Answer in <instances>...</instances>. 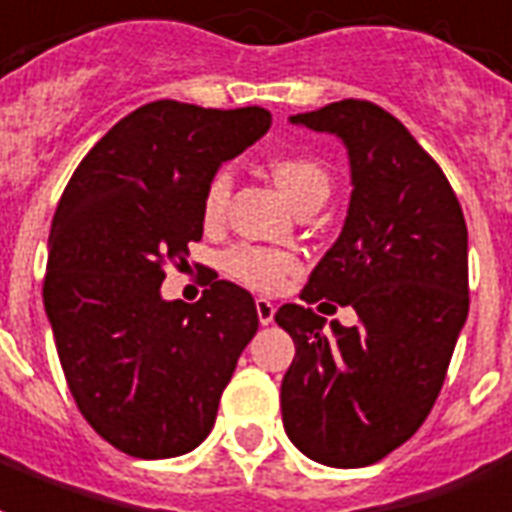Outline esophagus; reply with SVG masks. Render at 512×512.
Here are the masks:
<instances>
[{
  "label": "esophagus",
  "mask_w": 512,
  "mask_h": 512,
  "mask_svg": "<svg viewBox=\"0 0 512 512\" xmlns=\"http://www.w3.org/2000/svg\"><path fill=\"white\" fill-rule=\"evenodd\" d=\"M255 309H257V320H260V325L274 323V314H276L274 301H268V298H257Z\"/></svg>",
  "instance_id": "34e87169"
}]
</instances>
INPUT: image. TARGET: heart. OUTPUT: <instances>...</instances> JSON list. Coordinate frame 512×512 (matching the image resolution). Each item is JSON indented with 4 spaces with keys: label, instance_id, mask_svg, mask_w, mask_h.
I'll return each mask as SVG.
<instances>
[{
    "label": "heart",
    "instance_id": "heart-1",
    "mask_svg": "<svg viewBox=\"0 0 512 512\" xmlns=\"http://www.w3.org/2000/svg\"><path fill=\"white\" fill-rule=\"evenodd\" d=\"M271 176H274L276 187L282 189V195L293 208L304 206L309 200H325L331 179L328 170L306 154H285L271 162ZM230 187L233 181L225 170L214 173V179L208 181L206 195H203V222L206 225H217L219 219L225 217L227 198H230ZM225 271L241 285L252 287V290H263V293H274L285 285L287 276L298 271V257L285 252V249H271V246H255V244H238L222 260Z\"/></svg>",
    "mask_w": 512,
    "mask_h": 512
}]
</instances>
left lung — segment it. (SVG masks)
Segmentation results:
<instances>
[{
    "mask_svg": "<svg viewBox=\"0 0 512 512\" xmlns=\"http://www.w3.org/2000/svg\"><path fill=\"white\" fill-rule=\"evenodd\" d=\"M331 132L350 157L352 195L306 304L352 306L344 328L309 306L276 312L295 342L282 380L290 442L328 467H369L404 445L434 407L469 312L467 222L439 165L396 116L366 100L290 116Z\"/></svg>",
    "mask_w": 512,
    "mask_h": 512,
    "instance_id": "8db88e82",
    "label": "left lung"
}]
</instances>
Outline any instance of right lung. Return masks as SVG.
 I'll return each instance as SVG.
<instances>
[{
	"label": "right lung",
	"mask_w": 512,
	"mask_h": 512,
	"mask_svg": "<svg viewBox=\"0 0 512 512\" xmlns=\"http://www.w3.org/2000/svg\"><path fill=\"white\" fill-rule=\"evenodd\" d=\"M271 127L266 108L217 111L157 100L105 132L64 187L48 238L45 314L75 404L135 458L195 450L214 429L255 298L211 279L198 304L165 301V266L203 238L219 165Z\"/></svg>",
	"instance_id": "right-lung-1"
}]
</instances>
